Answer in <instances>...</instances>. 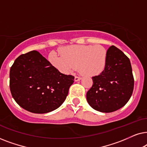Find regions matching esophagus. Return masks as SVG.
<instances>
[{
    "label": "esophagus",
    "instance_id": "34e87169",
    "mask_svg": "<svg viewBox=\"0 0 147 147\" xmlns=\"http://www.w3.org/2000/svg\"><path fill=\"white\" fill-rule=\"evenodd\" d=\"M82 79L81 77H79V76H76L75 77V81L76 82H78V81H80V80Z\"/></svg>",
    "mask_w": 147,
    "mask_h": 147
}]
</instances>
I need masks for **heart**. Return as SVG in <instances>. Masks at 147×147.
<instances>
[{
    "instance_id": "b5f03b06",
    "label": "heart",
    "mask_w": 147,
    "mask_h": 147,
    "mask_svg": "<svg viewBox=\"0 0 147 147\" xmlns=\"http://www.w3.org/2000/svg\"><path fill=\"white\" fill-rule=\"evenodd\" d=\"M61 56L52 53L49 60L54 67L68 74L78 67L82 74L88 76L102 73L106 67L108 53L101 45H71L60 50Z\"/></svg>"
}]
</instances>
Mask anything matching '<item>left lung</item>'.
Instances as JSON below:
<instances>
[{
	"label": "left lung",
	"mask_w": 147,
	"mask_h": 147,
	"mask_svg": "<svg viewBox=\"0 0 147 147\" xmlns=\"http://www.w3.org/2000/svg\"><path fill=\"white\" fill-rule=\"evenodd\" d=\"M106 67L92 77L93 84L86 94L90 106L102 112H112L125 105L134 89V78L129 58L115 46L107 50Z\"/></svg>",
	"instance_id": "1"
}]
</instances>
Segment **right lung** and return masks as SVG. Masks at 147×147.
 <instances>
[{"mask_svg":"<svg viewBox=\"0 0 147 147\" xmlns=\"http://www.w3.org/2000/svg\"><path fill=\"white\" fill-rule=\"evenodd\" d=\"M74 82V76L61 74L37 51L19 56L10 69L12 96L33 113H47L59 108Z\"/></svg>","mask_w":147,"mask_h":147,"instance_id":"right-lung-1","label":"right lung"}]
</instances>
